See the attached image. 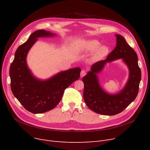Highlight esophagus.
<instances>
[{
	"mask_svg": "<svg viewBox=\"0 0 150 150\" xmlns=\"http://www.w3.org/2000/svg\"><path fill=\"white\" fill-rule=\"evenodd\" d=\"M86 74V71H84V70H81V74H80V76H81V77H83Z\"/></svg>",
	"mask_w": 150,
	"mask_h": 150,
	"instance_id": "obj_1",
	"label": "esophagus"
}]
</instances>
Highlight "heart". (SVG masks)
Wrapping results in <instances>:
<instances>
[{
    "instance_id": "heart-1",
    "label": "heart",
    "mask_w": 150,
    "mask_h": 150,
    "mask_svg": "<svg viewBox=\"0 0 150 150\" xmlns=\"http://www.w3.org/2000/svg\"><path fill=\"white\" fill-rule=\"evenodd\" d=\"M82 49L87 52H96L95 56L98 59H102L109 54L110 49L108 45H101V43L96 39L84 41L82 42Z\"/></svg>"
}]
</instances>
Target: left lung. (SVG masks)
<instances>
[{
    "mask_svg": "<svg viewBox=\"0 0 150 150\" xmlns=\"http://www.w3.org/2000/svg\"><path fill=\"white\" fill-rule=\"evenodd\" d=\"M116 36V47L108 58L92 65L91 70L83 78L84 84L83 98L88 107L96 113L114 115L120 113L136 98L141 80V70L136 52L120 35ZM122 59L129 70L128 81L124 88L116 94H109L101 87L98 74L108 62Z\"/></svg>",
    "mask_w": 150,
    "mask_h": 150,
    "instance_id": "1",
    "label": "left lung"
}]
</instances>
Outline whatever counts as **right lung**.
Returning a JSON list of instances; mask_svg holds the SVG:
<instances>
[{"label": "right lung", "instance_id": "right-lung-1", "mask_svg": "<svg viewBox=\"0 0 150 150\" xmlns=\"http://www.w3.org/2000/svg\"><path fill=\"white\" fill-rule=\"evenodd\" d=\"M55 36V33L44 30L35 31L18 47L10 66L11 91L21 104L31 113L41 114L54 108L60 102L64 90L80 78V67L61 71L44 80L34 76L28 68L27 54L38 38Z\"/></svg>", "mask_w": 150, "mask_h": 150}]
</instances>
